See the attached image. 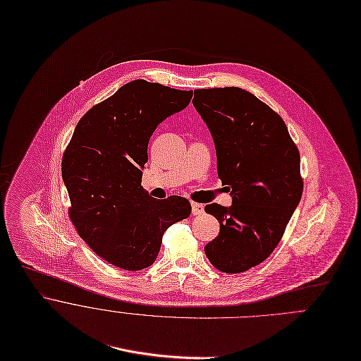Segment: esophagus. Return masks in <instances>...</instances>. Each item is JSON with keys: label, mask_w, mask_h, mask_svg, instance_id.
Here are the masks:
<instances>
[{"label": "esophagus", "mask_w": 361, "mask_h": 361, "mask_svg": "<svg viewBox=\"0 0 361 361\" xmlns=\"http://www.w3.org/2000/svg\"><path fill=\"white\" fill-rule=\"evenodd\" d=\"M191 208H192V215H194V216L202 215V214H204V211H205L204 205H201V204H197V202H192Z\"/></svg>", "instance_id": "34e87169"}]
</instances>
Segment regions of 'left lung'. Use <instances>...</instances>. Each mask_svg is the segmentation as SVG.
<instances>
[{
	"mask_svg": "<svg viewBox=\"0 0 361 361\" xmlns=\"http://www.w3.org/2000/svg\"><path fill=\"white\" fill-rule=\"evenodd\" d=\"M192 103L214 137L217 174L233 197L228 208L205 207L220 223L205 254L219 271L241 274L264 262L285 234L302 194L300 152L282 117L244 89H195Z\"/></svg>",
	"mask_w": 361,
	"mask_h": 361,
	"instance_id": "obj_1",
	"label": "left lung"
}]
</instances>
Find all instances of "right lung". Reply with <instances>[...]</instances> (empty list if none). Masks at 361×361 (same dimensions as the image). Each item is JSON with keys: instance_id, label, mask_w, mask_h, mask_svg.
Masks as SVG:
<instances>
[{"instance_id": "add662e5", "label": "right lung", "mask_w": 361, "mask_h": 361, "mask_svg": "<svg viewBox=\"0 0 361 361\" xmlns=\"http://www.w3.org/2000/svg\"><path fill=\"white\" fill-rule=\"evenodd\" d=\"M191 97L192 90L145 79L128 82L85 113L64 150L70 219L79 237L117 268L150 267L164 231L191 215L188 200H154L141 185L153 131Z\"/></svg>"}]
</instances>
